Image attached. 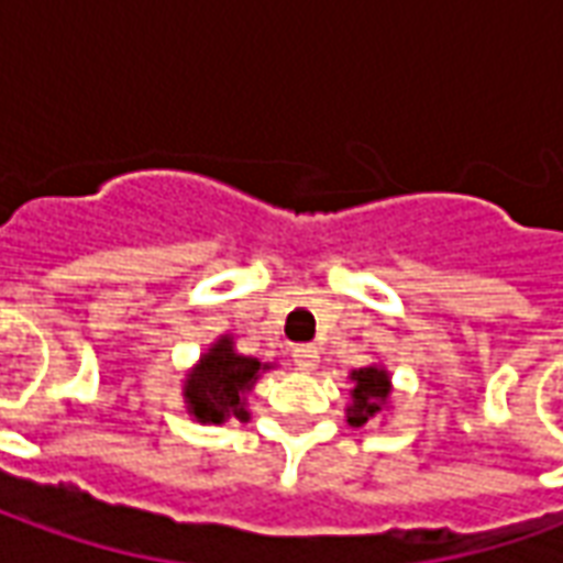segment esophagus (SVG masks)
Wrapping results in <instances>:
<instances>
[{"label": "esophagus", "mask_w": 563, "mask_h": 563, "mask_svg": "<svg viewBox=\"0 0 563 563\" xmlns=\"http://www.w3.org/2000/svg\"><path fill=\"white\" fill-rule=\"evenodd\" d=\"M292 358H295V365L301 367V371H313L319 362V350L313 346V343H301V346H295L292 350Z\"/></svg>", "instance_id": "34e87169"}]
</instances>
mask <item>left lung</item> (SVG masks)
<instances>
[{
    "label": "left lung",
    "instance_id": "left-lung-1",
    "mask_svg": "<svg viewBox=\"0 0 563 563\" xmlns=\"http://www.w3.org/2000/svg\"><path fill=\"white\" fill-rule=\"evenodd\" d=\"M353 379V389H350V407H346V422L353 428H362L367 424L374 416L383 413V407L389 404L391 395V379L389 371L379 365H367L358 367L350 374Z\"/></svg>",
    "mask_w": 563,
    "mask_h": 563
}]
</instances>
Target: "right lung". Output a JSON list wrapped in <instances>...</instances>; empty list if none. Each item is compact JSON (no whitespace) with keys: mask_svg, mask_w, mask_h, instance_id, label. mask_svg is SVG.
<instances>
[{"mask_svg":"<svg viewBox=\"0 0 563 563\" xmlns=\"http://www.w3.org/2000/svg\"><path fill=\"white\" fill-rule=\"evenodd\" d=\"M268 367L271 365L258 362L253 355L238 353L232 338L222 334L186 374L184 398L189 413L196 416L198 422L220 424L229 419L246 422L250 419L246 391L256 386L258 374Z\"/></svg>","mask_w":563,"mask_h":563,"instance_id":"right-lung-1","label":"right lung"}]
</instances>
